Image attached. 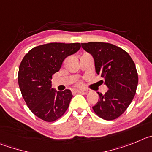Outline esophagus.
Wrapping results in <instances>:
<instances>
[{
    "instance_id": "esophagus-1",
    "label": "esophagus",
    "mask_w": 152,
    "mask_h": 152,
    "mask_svg": "<svg viewBox=\"0 0 152 152\" xmlns=\"http://www.w3.org/2000/svg\"><path fill=\"white\" fill-rule=\"evenodd\" d=\"M73 92L75 93H83V94H86V91H83V90H77V89H75L73 91Z\"/></svg>"
}]
</instances>
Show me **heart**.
I'll return each instance as SVG.
<instances>
[{
	"instance_id": "b5f03b06",
	"label": "heart",
	"mask_w": 152,
	"mask_h": 152,
	"mask_svg": "<svg viewBox=\"0 0 152 152\" xmlns=\"http://www.w3.org/2000/svg\"><path fill=\"white\" fill-rule=\"evenodd\" d=\"M81 83H79V84H78V86H81Z\"/></svg>"
}]
</instances>
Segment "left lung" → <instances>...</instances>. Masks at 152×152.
<instances>
[{
  "instance_id": "8db88e82",
  "label": "left lung",
  "mask_w": 152,
  "mask_h": 152,
  "mask_svg": "<svg viewBox=\"0 0 152 152\" xmlns=\"http://www.w3.org/2000/svg\"><path fill=\"white\" fill-rule=\"evenodd\" d=\"M82 48L91 54L97 74L104 79L108 88L104 95L98 92L99 98L93 110L104 120H115L136 95L138 73L135 63L126 51L110 43H82Z\"/></svg>"
}]
</instances>
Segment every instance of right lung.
Wrapping results in <instances>:
<instances>
[{
  "instance_id": "right-lung-1",
  "label": "right lung",
  "mask_w": 152,
  "mask_h": 152,
  "mask_svg": "<svg viewBox=\"0 0 152 152\" xmlns=\"http://www.w3.org/2000/svg\"><path fill=\"white\" fill-rule=\"evenodd\" d=\"M80 43H48L28 51L20 65L18 83L30 110L46 122L61 118L73 98L70 90L51 88L52 76L60 70L66 57L77 52Z\"/></svg>"
}]
</instances>
